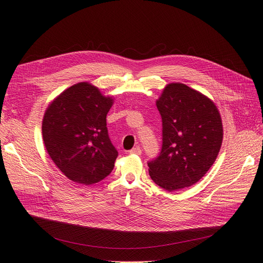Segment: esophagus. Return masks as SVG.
<instances>
[{
    "label": "esophagus",
    "instance_id": "esophagus-1",
    "mask_svg": "<svg viewBox=\"0 0 263 263\" xmlns=\"http://www.w3.org/2000/svg\"><path fill=\"white\" fill-rule=\"evenodd\" d=\"M129 153L130 154H134V155H141L142 154V149H141V147L137 146V147H133Z\"/></svg>",
    "mask_w": 263,
    "mask_h": 263
}]
</instances>
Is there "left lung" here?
<instances>
[{
  "instance_id": "left-lung-1",
  "label": "left lung",
  "mask_w": 263,
  "mask_h": 263,
  "mask_svg": "<svg viewBox=\"0 0 263 263\" xmlns=\"http://www.w3.org/2000/svg\"><path fill=\"white\" fill-rule=\"evenodd\" d=\"M156 106L162 147L149 161L152 180L169 192L198 182L216 161L223 140L220 112L209 97L180 82L164 87Z\"/></svg>"
}]
</instances>
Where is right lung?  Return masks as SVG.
Here are the masks:
<instances>
[{
	"label": "right lung",
	"instance_id": "1",
	"mask_svg": "<svg viewBox=\"0 0 263 263\" xmlns=\"http://www.w3.org/2000/svg\"><path fill=\"white\" fill-rule=\"evenodd\" d=\"M114 99L89 82L68 87L48 105L42 121L47 154L65 176L90 185L112 171L118 152L111 144L106 116Z\"/></svg>",
	"mask_w": 263,
	"mask_h": 263
}]
</instances>
